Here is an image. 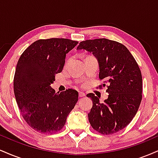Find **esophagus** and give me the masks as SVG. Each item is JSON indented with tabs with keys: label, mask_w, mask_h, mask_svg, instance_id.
Masks as SVG:
<instances>
[{
	"label": "esophagus",
	"mask_w": 158,
	"mask_h": 158,
	"mask_svg": "<svg viewBox=\"0 0 158 158\" xmlns=\"http://www.w3.org/2000/svg\"><path fill=\"white\" fill-rule=\"evenodd\" d=\"M79 97H85V94L83 93V92H79Z\"/></svg>",
	"instance_id": "esophagus-1"
}]
</instances>
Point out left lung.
I'll use <instances>...</instances> for the list:
<instances>
[{
    "mask_svg": "<svg viewBox=\"0 0 158 158\" xmlns=\"http://www.w3.org/2000/svg\"><path fill=\"white\" fill-rule=\"evenodd\" d=\"M77 50L92 52L99 62V78L107 86L108 98L100 102L94 94L93 106L88 114L90 126L102 135L120 131L133 119L142 100V74L129 50L121 43L107 39L81 41Z\"/></svg>",
    "mask_w": 158,
    "mask_h": 158,
    "instance_id": "8db88e82",
    "label": "left lung"
}]
</instances>
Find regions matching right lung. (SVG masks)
I'll use <instances>...</instances> for the list:
<instances>
[{
  "label": "right lung",
  "mask_w": 158,
  "mask_h": 158,
  "mask_svg": "<svg viewBox=\"0 0 158 158\" xmlns=\"http://www.w3.org/2000/svg\"><path fill=\"white\" fill-rule=\"evenodd\" d=\"M78 44L67 39H39L20 56L14 76V93L23 119L41 134H54L64 126L79 94L69 88H50L56 74L62 71L66 54Z\"/></svg>",
  "instance_id": "add662e5"
}]
</instances>
